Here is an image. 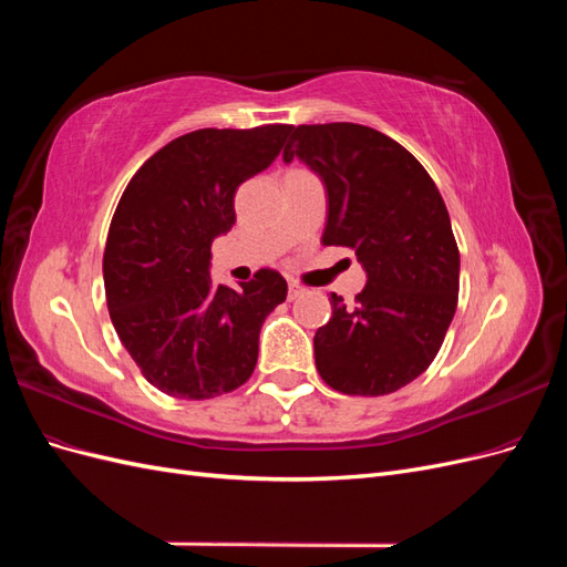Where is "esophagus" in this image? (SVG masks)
<instances>
[{
  "mask_svg": "<svg viewBox=\"0 0 567 567\" xmlns=\"http://www.w3.org/2000/svg\"><path fill=\"white\" fill-rule=\"evenodd\" d=\"M307 293V288L300 284H288V300H298L300 296Z\"/></svg>",
  "mask_w": 567,
  "mask_h": 567,
  "instance_id": "1",
  "label": "esophagus"
}]
</instances>
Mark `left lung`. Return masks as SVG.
Instances as JSON below:
<instances>
[{"label": "left lung", "mask_w": 567, "mask_h": 567, "mask_svg": "<svg viewBox=\"0 0 567 567\" xmlns=\"http://www.w3.org/2000/svg\"><path fill=\"white\" fill-rule=\"evenodd\" d=\"M300 158L329 194L323 246L354 250L367 286L354 305L331 293L333 317L315 336L326 385L379 398L433 364L458 302V248L447 205L411 153L383 132L298 125L284 161Z\"/></svg>", "instance_id": "left-lung-1"}]
</instances>
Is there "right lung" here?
Returning a JSON list of instances; mask_svg holds the SVG:
<instances>
[{"label": "right lung", "mask_w": 567, "mask_h": 567, "mask_svg": "<svg viewBox=\"0 0 567 567\" xmlns=\"http://www.w3.org/2000/svg\"><path fill=\"white\" fill-rule=\"evenodd\" d=\"M290 130L177 136L136 169L117 203L104 250L111 321L144 379L169 398L210 400L255 371L260 329L286 300V279L260 269L241 290L215 286L210 246L236 221V188L274 163Z\"/></svg>", "instance_id": "1"}]
</instances>
